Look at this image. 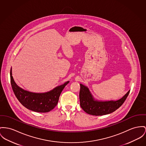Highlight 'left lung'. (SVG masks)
<instances>
[{
  "label": "left lung",
  "mask_w": 146,
  "mask_h": 146,
  "mask_svg": "<svg viewBox=\"0 0 146 146\" xmlns=\"http://www.w3.org/2000/svg\"><path fill=\"white\" fill-rule=\"evenodd\" d=\"M129 91H128L122 98L116 101L100 102L94 100L88 88L80 84L79 94L80 106L82 110L89 115L102 116L109 114L115 111L122 106L126 100Z\"/></svg>",
  "instance_id": "obj_1"
}]
</instances>
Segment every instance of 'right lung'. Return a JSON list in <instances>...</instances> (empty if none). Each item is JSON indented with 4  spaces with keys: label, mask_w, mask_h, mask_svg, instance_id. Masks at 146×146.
<instances>
[{
    "label": "right lung",
    "mask_w": 146,
    "mask_h": 146,
    "mask_svg": "<svg viewBox=\"0 0 146 146\" xmlns=\"http://www.w3.org/2000/svg\"><path fill=\"white\" fill-rule=\"evenodd\" d=\"M10 82L13 92L20 102L27 108L37 112H48L58 103L60 95L69 81L43 94L30 92L19 88L14 82L10 70Z\"/></svg>",
    "instance_id": "add662e5"
}]
</instances>
